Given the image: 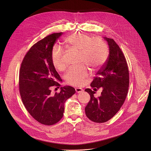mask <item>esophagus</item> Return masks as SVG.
<instances>
[{"label": "esophagus", "mask_w": 151, "mask_h": 151, "mask_svg": "<svg viewBox=\"0 0 151 151\" xmlns=\"http://www.w3.org/2000/svg\"><path fill=\"white\" fill-rule=\"evenodd\" d=\"M75 91H76V93H81L83 91V90L82 88H75Z\"/></svg>", "instance_id": "esophagus-1"}]
</instances>
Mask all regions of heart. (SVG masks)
I'll return each mask as SVG.
<instances>
[{
  "instance_id": "1",
  "label": "heart",
  "mask_w": 151,
  "mask_h": 151,
  "mask_svg": "<svg viewBox=\"0 0 151 151\" xmlns=\"http://www.w3.org/2000/svg\"><path fill=\"white\" fill-rule=\"evenodd\" d=\"M63 44L67 48L79 53V63L94 71L100 68L105 61L107 55V50L104 41L99 38H91L89 35L82 33H74L64 39ZM63 51L55 46L51 52V59L54 67L62 70L65 65L62 61ZM87 68L81 66L78 68H72L66 75L68 83L76 86L82 85L88 77Z\"/></svg>"
}]
</instances>
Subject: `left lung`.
<instances>
[{
  "label": "left lung",
  "mask_w": 151,
  "mask_h": 151,
  "mask_svg": "<svg viewBox=\"0 0 151 151\" xmlns=\"http://www.w3.org/2000/svg\"><path fill=\"white\" fill-rule=\"evenodd\" d=\"M109 47V56L91 83L94 91L102 88L100 96L85 89L90 100L85 108V114L92 121L104 122L111 119L120 109L127 97L129 87V73L125 57L113 39L103 37Z\"/></svg>",
  "instance_id": "1"
}]
</instances>
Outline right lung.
Wrapping results in <instances>:
<instances>
[{
	"label": "right lung",
	"mask_w": 151,
	"mask_h": 151,
	"mask_svg": "<svg viewBox=\"0 0 151 151\" xmlns=\"http://www.w3.org/2000/svg\"><path fill=\"white\" fill-rule=\"evenodd\" d=\"M61 33H52L37 42L26 54L19 74L21 100L29 113L39 122L51 125L63 117L66 101L75 93L71 86L60 88L51 94L53 86H59L61 78L51 59L54 45Z\"/></svg>",
	"instance_id": "add662e5"
}]
</instances>
